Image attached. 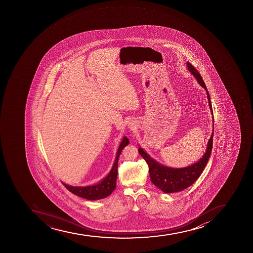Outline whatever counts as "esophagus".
I'll return each instance as SVG.
<instances>
[{"instance_id": "obj_1", "label": "esophagus", "mask_w": 253, "mask_h": 253, "mask_svg": "<svg viewBox=\"0 0 253 253\" xmlns=\"http://www.w3.org/2000/svg\"><path fill=\"white\" fill-rule=\"evenodd\" d=\"M128 127H129L130 129L133 130L134 128H136V125H135L134 122H130L129 124H128Z\"/></svg>"}]
</instances>
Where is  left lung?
I'll return each instance as SVG.
<instances>
[{"instance_id":"1","label":"left lung","mask_w":253,"mask_h":253,"mask_svg":"<svg viewBox=\"0 0 253 253\" xmlns=\"http://www.w3.org/2000/svg\"><path fill=\"white\" fill-rule=\"evenodd\" d=\"M186 65L192 76L194 77L197 81V83H199L201 87L206 89L207 98H208L209 106L212 114V132L211 138L209 139L206 153L204 154L203 156L201 157L198 161L185 168H170V167L161 164L148 155L142 148H138L139 154L141 155V157H143V159L149 166L151 182L156 186L157 188H159L165 193L180 192L192 185V183L199 178L203 171L204 168H206L212 151V137H213V113H212L211 97L199 72L197 71L190 63L187 62Z\"/></svg>"}]
</instances>
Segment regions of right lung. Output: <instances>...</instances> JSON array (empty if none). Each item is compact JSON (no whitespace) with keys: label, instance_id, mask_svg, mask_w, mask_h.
<instances>
[{"label":"right lung","instance_id":"add662e5","mask_svg":"<svg viewBox=\"0 0 253 253\" xmlns=\"http://www.w3.org/2000/svg\"><path fill=\"white\" fill-rule=\"evenodd\" d=\"M128 143H129L128 139L126 136H124L117 150L112 169L109 173L98 183L87 186H72L65 183H63V184L72 193L89 201H96V200L103 199L108 197L116 189V186H117L119 157L121 155L122 150L126 147V145H128Z\"/></svg>","mask_w":253,"mask_h":253}]
</instances>
